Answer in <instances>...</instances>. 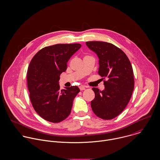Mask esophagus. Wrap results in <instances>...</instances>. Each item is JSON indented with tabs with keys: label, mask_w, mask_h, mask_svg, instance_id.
<instances>
[{
	"label": "esophagus",
	"mask_w": 160,
	"mask_h": 160,
	"mask_svg": "<svg viewBox=\"0 0 160 160\" xmlns=\"http://www.w3.org/2000/svg\"><path fill=\"white\" fill-rule=\"evenodd\" d=\"M79 89H80V91H84L86 89V88L84 86H79Z\"/></svg>",
	"instance_id": "34e87169"
}]
</instances>
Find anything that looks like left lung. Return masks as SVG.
<instances>
[{"instance_id":"1","label":"left lung","mask_w":160,"mask_h":160,"mask_svg":"<svg viewBox=\"0 0 160 160\" xmlns=\"http://www.w3.org/2000/svg\"><path fill=\"white\" fill-rule=\"evenodd\" d=\"M88 47L99 58L98 74L103 79L104 91L93 88L95 98L92 111L103 119L118 116L128 105L134 88V72L126 53L113 44L105 42L88 41Z\"/></svg>"}]
</instances>
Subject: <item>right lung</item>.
<instances>
[{"label": "right lung", "mask_w": 160, "mask_h": 160, "mask_svg": "<svg viewBox=\"0 0 160 160\" xmlns=\"http://www.w3.org/2000/svg\"><path fill=\"white\" fill-rule=\"evenodd\" d=\"M80 44H59L41 49L32 58L27 71V85L32 105L41 118L60 122L68 116L72 102L80 92L78 86L60 91V76Z\"/></svg>", "instance_id": "1"}]
</instances>
